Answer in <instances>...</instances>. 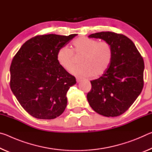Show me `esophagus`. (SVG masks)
Instances as JSON below:
<instances>
[{"mask_svg": "<svg viewBox=\"0 0 152 152\" xmlns=\"http://www.w3.org/2000/svg\"><path fill=\"white\" fill-rule=\"evenodd\" d=\"M82 80V78H80V77H76V81L77 82H80Z\"/></svg>", "mask_w": 152, "mask_h": 152, "instance_id": "1", "label": "esophagus"}]
</instances>
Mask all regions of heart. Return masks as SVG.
I'll list each match as a JSON object with an SVG mask.
<instances>
[{"label":"heart","instance_id":"obj_1","mask_svg":"<svg viewBox=\"0 0 152 152\" xmlns=\"http://www.w3.org/2000/svg\"><path fill=\"white\" fill-rule=\"evenodd\" d=\"M74 56H81L80 65L74 66L71 72L83 77H99L106 72L111 64L113 50L107 42L86 37H79L72 42V50L66 46L59 49L56 59L61 68L70 70L75 62Z\"/></svg>","mask_w":152,"mask_h":152}]
</instances>
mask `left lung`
Wrapping results in <instances>:
<instances>
[{"mask_svg": "<svg viewBox=\"0 0 152 152\" xmlns=\"http://www.w3.org/2000/svg\"><path fill=\"white\" fill-rule=\"evenodd\" d=\"M90 38L110 43L113 59L109 68L99 78L91 81L87 94L90 106L104 117H117L132 106L143 87L144 61L133 42L113 32L91 34Z\"/></svg>", "mask_w": 152, "mask_h": 152, "instance_id": "obj_1", "label": "left lung"}]
</instances>
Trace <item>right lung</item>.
Here are the masks:
<instances>
[{"instance_id":"obj_1","label":"right lung","mask_w":152,"mask_h":152,"mask_svg":"<svg viewBox=\"0 0 152 152\" xmlns=\"http://www.w3.org/2000/svg\"><path fill=\"white\" fill-rule=\"evenodd\" d=\"M49 34L27 41L12 59L10 86L22 107L33 117L53 119L67 106L66 93L75 77L59 65V49L76 37Z\"/></svg>"}]
</instances>
